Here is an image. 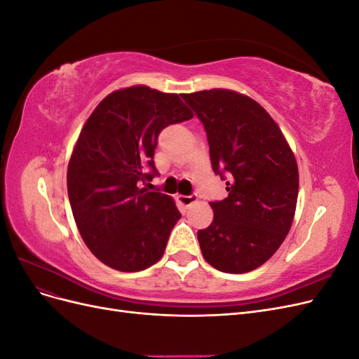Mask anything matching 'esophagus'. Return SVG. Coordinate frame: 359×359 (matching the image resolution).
I'll list each match as a JSON object with an SVG mask.
<instances>
[{
    "label": "esophagus",
    "mask_w": 359,
    "mask_h": 359,
    "mask_svg": "<svg viewBox=\"0 0 359 359\" xmlns=\"http://www.w3.org/2000/svg\"><path fill=\"white\" fill-rule=\"evenodd\" d=\"M198 201V194H189V196H178V202L182 205V206H190L191 203H194Z\"/></svg>",
    "instance_id": "34e87169"
}]
</instances>
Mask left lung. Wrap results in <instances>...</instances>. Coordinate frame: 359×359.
Instances as JSON below:
<instances>
[{
    "instance_id": "8db88e82",
    "label": "left lung",
    "mask_w": 359,
    "mask_h": 359,
    "mask_svg": "<svg viewBox=\"0 0 359 359\" xmlns=\"http://www.w3.org/2000/svg\"><path fill=\"white\" fill-rule=\"evenodd\" d=\"M203 124L211 166L227 198L210 202L212 223L198 232L206 262L243 274L264 265L285 241L298 199L295 157L273 118L229 90L182 94Z\"/></svg>"
}]
</instances>
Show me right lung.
<instances>
[{"mask_svg":"<svg viewBox=\"0 0 359 359\" xmlns=\"http://www.w3.org/2000/svg\"><path fill=\"white\" fill-rule=\"evenodd\" d=\"M193 114L177 94L130 86L109 94L85 123L67 169L74 222L91 253L107 266L135 273L165 253L181 219L168 194L140 189L158 175V135Z\"/></svg>","mask_w":359,"mask_h":359,"instance_id":"add662e5","label":"right lung"}]
</instances>
